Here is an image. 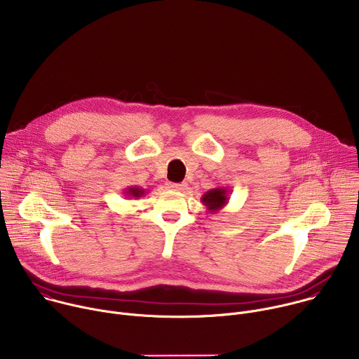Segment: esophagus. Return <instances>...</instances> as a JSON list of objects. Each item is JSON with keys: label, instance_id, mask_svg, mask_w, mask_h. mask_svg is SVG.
I'll return each mask as SVG.
<instances>
[{"label": "esophagus", "instance_id": "esophagus-1", "mask_svg": "<svg viewBox=\"0 0 359 359\" xmlns=\"http://www.w3.org/2000/svg\"><path fill=\"white\" fill-rule=\"evenodd\" d=\"M172 190H176V191H183L187 186H186V183H169L168 184Z\"/></svg>", "mask_w": 359, "mask_h": 359}]
</instances>
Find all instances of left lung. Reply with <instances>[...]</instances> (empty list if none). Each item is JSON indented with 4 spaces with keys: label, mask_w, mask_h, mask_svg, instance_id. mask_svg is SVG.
Returning <instances> with one entry per match:
<instances>
[{
    "label": "left lung",
    "mask_w": 359,
    "mask_h": 359,
    "mask_svg": "<svg viewBox=\"0 0 359 359\" xmlns=\"http://www.w3.org/2000/svg\"><path fill=\"white\" fill-rule=\"evenodd\" d=\"M229 198L230 197H229L227 189L223 186H219V187L210 189L209 191L204 193L200 200L210 213H216L217 210H220L226 206V204L229 203Z\"/></svg>",
    "instance_id": "left-lung-1"
}]
</instances>
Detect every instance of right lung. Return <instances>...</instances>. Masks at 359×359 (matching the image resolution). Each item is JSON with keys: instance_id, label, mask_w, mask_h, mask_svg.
<instances>
[{"instance_id": "obj_1", "label": "right lung", "mask_w": 359, "mask_h": 359, "mask_svg": "<svg viewBox=\"0 0 359 359\" xmlns=\"http://www.w3.org/2000/svg\"><path fill=\"white\" fill-rule=\"evenodd\" d=\"M123 194H125V197L139 198V197L146 194V189H142V187H137V186H130V187H126L123 190Z\"/></svg>"}]
</instances>
